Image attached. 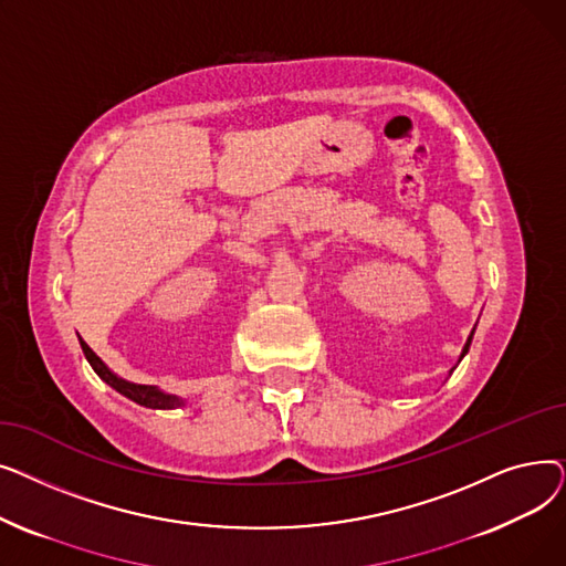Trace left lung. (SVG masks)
Instances as JSON below:
<instances>
[{"label": "left lung", "mask_w": 566, "mask_h": 566, "mask_svg": "<svg viewBox=\"0 0 566 566\" xmlns=\"http://www.w3.org/2000/svg\"><path fill=\"white\" fill-rule=\"evenodd\" d=\"M470 339H472V335L468 337V342H465V346H463V353H461V358H463V355H465V353H468V348H470Z\"/></svg>", "instance_id": "obj_1"}]
</instances>
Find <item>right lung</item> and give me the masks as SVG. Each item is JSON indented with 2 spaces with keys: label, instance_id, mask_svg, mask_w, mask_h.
Instances as JSON below:
<instances>
[{
  "label": "right lung",
  "instance_id": "1",
  "mask_svg": "<svg viewBox=\"0 0 566 566\" xmlns=\"http://www.w3.org/2000/svg\"><path fill=\"white\" fill-rule=\"evenodd\" d=\"M80 346H82V350H84V358L88 360V365L94 367V371H96L107 385H112V388H114L116 392H122L124 397L133 399L135 403L146 406V408H176V406L184 403V399H178V397H174V395H165V392H160L158 388H151V385H135V382H128V380H124V378L114 376V374L103 365V360L98 358V355L86 346V342H84L82 337H80Z\"/></svg>",
  "mask_w": 566,
  "mask_h": 566
}]
</instances>
